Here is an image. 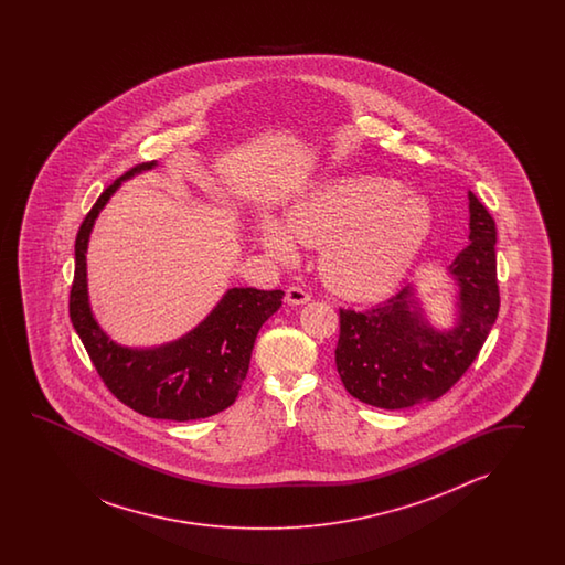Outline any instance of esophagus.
I'll return each mask as SVG.
<instances>
[{
    "label": "esophagus",
    "instance_id": "esophagus-1",
    "mask_svg": "<svg viewBox=\"0 0 565 565\" xmlns=\"http://www.w3.org/2000/svg\"><path fill=\"white\" fill-rule=\"evenodd\" d=\"M285 300H287L288 305H305V302L311 300V295L305 288L288 287Z\"/></svg>",
    "mask_w": 565,
    "mask_h": 565
}]
</instances>
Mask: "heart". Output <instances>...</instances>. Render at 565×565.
<instances>
[{
	"mask_svg": "<svg viewBox=\"0 0 565 565\" xmlns=\"http://www.w3.org/2000/svg\"><path fill=\"white\" fill-rule=\"evenodd\" d=\"M287 228L265 217L258 241L280 263L297 258L296 238L321 246L319 270L343 297L372 300L396 287L433 232V205L397 181L353 175L327 181L287 212Z\"/></svg>",
	"mask_w": 565,
	"mask_h": 565,
	"instance_id": "heart-1",
	"label": "heart"
}]
</instances>
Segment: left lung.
Wrapping results in <instances>:
<instances>
[{
	"label": "left lung",
	"instance_id": "obj_1",
	"mask_svg": "<svg viewBox=\"0 0 565 565\" xmlns=\"http://www.w3.org/2000/svg\"><path fill=\"white\" fill-rule=\"evenodd\" d=\"M469 246L448 266L457 282V321L436 329L416 288L406 287L372 311L339 309L335 363L349 394L375 408L399 409L446 394L477 360L499 315L497 228L469 192Z\"/></svg>",
	"mask_w": 565,
	"mask_h": 565
}]
</instances>
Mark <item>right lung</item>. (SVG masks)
I'll use <instances>...</instances> for the list:
<instances>
[{"label":"right lung","mask_w":565,"mask_h":565,"mask_svg":"<svg viewBox=\"0 0 565 565\" xmlns=\"http://www.w3.org/2000/svg\"><path fill=\"white\" fill-rule=\"evenodd\" d=\"M135 166L108 185L76 234L71 321L100 380L125 406L157 420H200L228 408L248 373L260 327L282 305V290L230 288L190 333L159 348H122L98 327L88 302L86 248L100 210L120 181L156 168Z\"/></svg>","instance_id":"obj_1"}]
</instances>
